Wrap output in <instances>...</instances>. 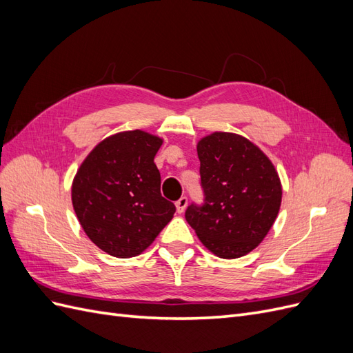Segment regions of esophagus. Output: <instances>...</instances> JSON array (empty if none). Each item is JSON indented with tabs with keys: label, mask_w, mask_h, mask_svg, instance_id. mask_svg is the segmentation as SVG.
Masks as SVG:
<instances>
[{
	"label": "esophagus",
	"mask_w": 353,
	"mask_h": 353,
	"mask_svg": "<svg viewBox=\"0 0 353 353\" xmlns=\"http://www.w3.org/2000/svg\"><path fill=\"white\" fill-rule=\"evenodd\" d=\"M187 203H188V200H187V197H185V196H183L181 199H178V200H176V203H175L176 212H178V213H184V210H185V208H187Z\"/></svg>",
	"instance_id": "1"
}]
</instances>
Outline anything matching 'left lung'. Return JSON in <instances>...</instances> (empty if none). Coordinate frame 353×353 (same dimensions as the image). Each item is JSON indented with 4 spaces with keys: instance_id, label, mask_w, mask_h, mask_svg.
I'll return each mask as SVG.
<instances>
[{
    "instance_id": "1",
    "label": "left lung",
    "mask_w": 353,
    "mask_h": 353,
    "mask_svg": "<svg viewBox=\"0 0 353 353\" xmlns=\"http://www.w3.org/2000/svg\"><path fill=\"white\" fill-rule=\"evenodd\" d=\"M205 203L190 205L185 219L208 250L236 259L258 248L281 206V181L261 148L232 132L197 143Z\"/></svg>"
}]
</instances>
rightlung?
<instances>
[{"mask_svg": "<svg viewBox=\"0 0 353 353\" xmlns=\"http://www.w3.org/2000/svg\"><path fill=\"white\" fill-rule=\"evenodd\" d=\"M163 140L141 130L117 132L95 145L72 183V203L88 239L114 258L141 254L174 218L160 194L154 156Z\"/></svg>", "mask_w": 353, "mask_h": 353, "instance_id": "add662e5", "label": "right lung"}]
</instances>
